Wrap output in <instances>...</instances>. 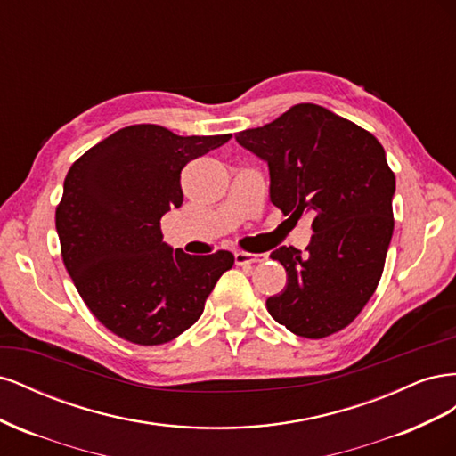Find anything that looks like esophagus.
I'll use <instances>...</instances> for the list:
<instances>
[{
	"label": "esophagus",
	"instance_id": "1",
	"mask_svg": "<svg viewBox=\"0 0 456 456\" xmlns=\"http://www.w3.org/2000/svg\"><path fill=\"white\" fill-rule=\"evenodd\" d=\"M268 258L266 253H243V251H238L236 253V265L240 266H247V265H256V262H265Z\"/></svg>",
	"mask_w": 456,
	"mask_h": 456
}]
</instances>
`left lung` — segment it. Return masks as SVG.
Listing matches in <instances>:
<instances>
[{"instance_id":"1","label":"left lung","mask_w":456,"mask_h":456,"mask_svg":"<svg viewBox=\"0 0 456 456\" xmlns=\"http://www.w3.org/2000/svg\"><path fill=\"white\" fill-rule=\"evenodd\" d=\"M236 141L268 163L270 200L283 215H314L308 253L283 245L270 255L287 272L283 291L266 300L270 315L305 338L337 333L375 293L392 240L395 176L382 144L317 104Z\"/></svg>"}]
</instances>
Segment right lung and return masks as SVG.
Listing matches in <instances>:
<instances>
[{"mask_svg": "<svg viewBox=\"0 0 456 456\" xmlns=\"http://www.w3.org/2000/svg\"><path fill=\"white\" fill-rule=\"evenodd\" d=\"M232 134L178 136L131 126L87 150L64 178L57 233L87 308L141 346L176 338L203 314L233 255H186L163 241L161 216L183 205L181 171Z\"/></svg>", "mask_w": 456, "mask_h": 456, "instance_id": "obj_1", "label": "right lung"}]
</instances>
